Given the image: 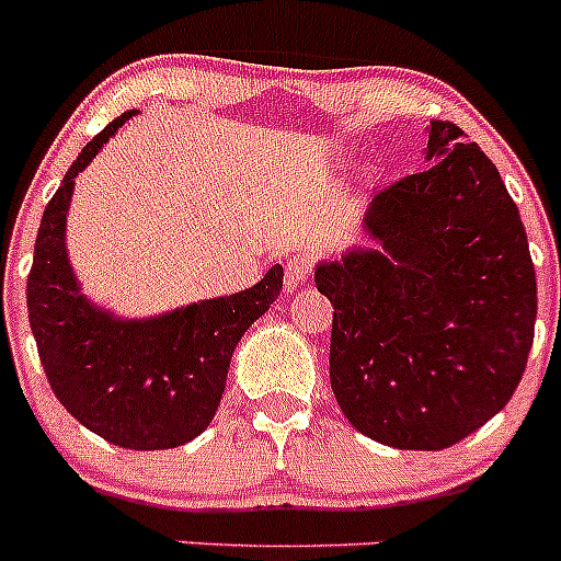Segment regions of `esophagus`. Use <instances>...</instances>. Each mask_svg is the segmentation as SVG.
Instances as JSON below:
<instances>
[{"label": "esophagus", "instance_id": "obj_1", "mask_svg": "<svg viewBox=\"0 0 561 561\" xmlns=\"http://www.w3.org/2000/svg\"><path fill=\"white\" fill-rule=\"evenodd\" d=\"M311 270H314V264H311L309 255H291L289 261H286V289H297V286H304L306 280L311 277Z\"/></svg>", "mask_w": 561, "mask_h": 561}]
</instances>
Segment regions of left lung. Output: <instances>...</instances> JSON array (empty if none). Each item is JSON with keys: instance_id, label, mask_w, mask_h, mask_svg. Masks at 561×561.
<instances>
[{"instance_id": "left-lung-1", "label": "left lung", "mask_w": 561, "mask_h": 561, "mask_svg": "<svg viewBox=\"0 0 561 561\" xmlns=\"http://www.w3.org/2000/svg\"><path fill=\"white\" fill-rule=\"evenodd\" d=\"M427 171L370 202L374 247L320 261L334 306L331 390L362 435L447 449L508 404L537 320V275L519 210L494 162L433 121Z\"/></svg>"}]
</instances>
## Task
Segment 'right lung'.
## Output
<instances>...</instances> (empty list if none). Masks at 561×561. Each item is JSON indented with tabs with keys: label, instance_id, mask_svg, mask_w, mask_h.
<instances>
[{
	"label": "right lung",
	"instance_id": "right-lung-1",
	"mask_svg": "<svg viewBox=\"0 0 561 561\" xmlns=\"http://www.w3.org/2000/svg\"><path fill=\"white\" fill-rule=\"evenodd\" d=\"M137 108L108 123L44 207L27 277V314L49 388L83 427L123 449L182 447L210 427L232 351L284 289L275 264L252 289L126 320L81 291L67 255L76 176Z\"/></svg>",
	"mask_w": 561,
	"mask_h": 561
}]
</instances>
